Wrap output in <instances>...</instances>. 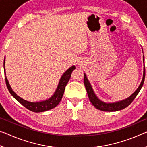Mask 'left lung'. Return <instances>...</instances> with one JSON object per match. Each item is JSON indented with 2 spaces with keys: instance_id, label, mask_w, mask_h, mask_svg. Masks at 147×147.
<instances>
[{
  "instance_id": "1",
  "label": "left lung",
  "mask_w": 147,
  "mask_h": 147,
  "mask_svg": "<svg viewBox=\"0 0 147 147\" xmlns=\"http://www.w3.org/2000/svg\"><path fill=\"white\" fill-rule=\"evenodd\" d=\"M143 61H144V56H143ZM145 68L144 67V71H143V80L141 81V83L140 86H139L138 89L134 92V93L131 94V95L128 97V98L125 99L120 102H117L115 103H105L104 102H102L101 100L96 97L95 94L94 93L93 91V89L91 88V86L89 82L88 81V78H87L86 74H84V83L85 85L87 93H88V97L90 100L91 104L95 107L96 109H100V110L104 111H115L118 110H121L124 108H126L132 102L133 100L135 99L136 96L138 95L139 92L140 91L141 88L143 85L144 81H145Z\"/></svg>"
}]
</instances>
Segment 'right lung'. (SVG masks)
Returning <instances> with one entry per match:
<instances>
[{
    "label": "right lung",
    "mask_w": 147,
    "mask_h": 147,
    "mask_svg": "<svg viewBox=\"0 0 147 147\" xmlns=\"http://www.w3.org/2000/svg\"><path fill=\"white\" fill-rule=\"evenodd\" d=\"M4 61H4V66L5 63ZM4 69L5 70L4 67ZM74 69H75V67L72 66L71 67L69 68L67 71H66L65 73L62 75L60 80H59L58 88H57L55 93H54L52 97L48 99V100L42 102H30L26 101L25 100H24V99L21 98V97H19V96L18 95H17L16 93L11 89L6 76H5V79H6L5 81H6V86L7 88H8L9 92L19 103H21L22 105L25 107V108H26L28 109H29V110L34 111V112H42V111H45L47 110H49V109H53L54 108H55L56 106H58V104L59 103V102L61 101L62 96L63 95L65 86L67 85V84L68 83L69 79L71 78L72 72H73Z\"/></svg>",
    "instance_id": "1"
}]
</instances>
